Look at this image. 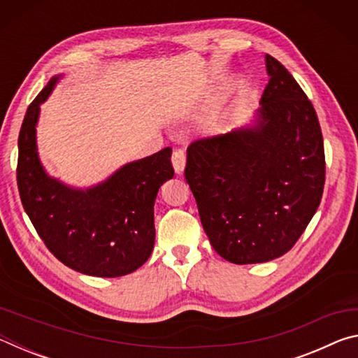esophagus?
<instances>
[{"mask_svg":"<svg viewBox=\"0 0 358 358\" xmlns=\"http://www.w3.org/2000/svg\"><path fill=\"white\" fill-rule=\"evenodd\" d=\"M172 164H173L175 172H177L178 175L183 173L185 164H186V153H185L183 148H175L173 150V153H172Z\"/></svg>","mask_w":358,"mask_h":358,"instance_id":"1","label":"esophagus"}]
</instances>
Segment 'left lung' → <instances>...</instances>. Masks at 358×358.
<instances>
[{
	"instance_id": "8db88e82",
	"label": "left lung",
	"mask_w": 358,
	"mask_h": 358,
	"mask_svg": "<svg viewBox=\"0 0 358 358\" xmlns=\"http://www.w3.org/2000/svg\"><path fill=\"white\" fill-rule=\"evenodd\" d=\"M270 80L254 128L197 138L185 178L211 246L232 264L292 250L320 203L324 138L316 110L289 71L265 55Z\"/></svg>"
}]
</instances>
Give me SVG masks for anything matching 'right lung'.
Instances as JSON below:
<instances>
[{
    "mask_svg": "<svg viewBox=\"0 0 358 358\" xmlns=\"http://www.w3.org/2000/svg\"><path fill=\"white\" fill-rule=\"evenodd\" d=\"M55 82L36 96L20 128L17 186L23 208L47 250L69 268L101 278L132 273L153 251L155 199L173 177L172 148L129 162L85 191L50 178L38 157L36 124Z\"/></svg>",
    "mask_w": 358,
    "mask_h": 358,
    "instance_id": "1",
    "label": "right lung"
}]
</instances>
